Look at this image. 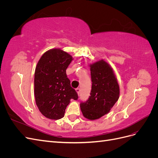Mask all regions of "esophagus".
Returning <instances> with one entry per match:
<instances>
[{
	"mask_svg": "<svg viewBox=\"0 0 158 158\" xmlns=\"http://www.w3.org/2000/svg\"><path fill=\"white\" fill-rule=\"evenodd\" d=\"M76 92H77V94L79 95L80 94V89L78 88L76 89Z\"/></svg>",
	"mask_w": 158,
	"mask_h": 158,
	"instance_id": "34e87169",
	"label": "esophagus"
}]
</instances>
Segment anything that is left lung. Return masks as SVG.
Wrapping results in <instances>:
<instances>
[{"instance_id":"left-lung-1","label":"left lung","mask_w":158,"mask_h":158,"mask_svg":"<svg viewBox=\"0 0 158 158\" xmlns=\"http://www.w3.org/2000/svg\"><path fill=\"white\" fill-rule=\"evenodd\" d=\"M92 90L86 102L80 104L85 118L95 120L107 114L119 98V85L114 72L103 60L90 64Z\"/></svg>"}]
</instances>
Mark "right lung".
Wrapping results in <instances>:
<instances>
[{
  "instance_id": "obj_1",
  "label": "right lung",
  "mask_w": 158,
  "mask_h": 158,
  "mask_svg": "<svg viewBox=\"0 0 158 158\" xmlns=\"http://www.w3.org/2000/svg\"><path fill=\"white\" fill-rule=\"evenodd\" d=\"M72 60L73 57L67 52L52 49L45 52L38 61L34 76L35 103L47 118H63L70 99L78 98L66 73Z\"/></svg>"
}]
</instances>
